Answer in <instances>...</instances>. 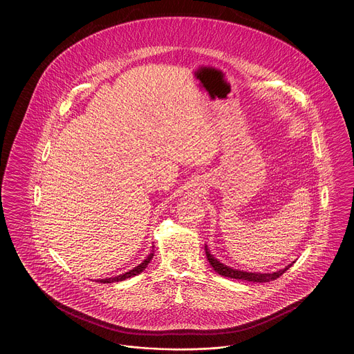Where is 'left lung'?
Returning <instances> with one entry per match:
<instances>
[{"label": "left lung", "mask_w": 354, "mask_h": 354, "mask_svg": "<svg viewBox=\"0 0 354 354\" xmlns=\"http://www.w3.org/2000/svg\"><path fill=\"white\" fill-rule=\"evenodd\" d=\"M205 250H206V257L210 263V266L213 267V270L216 272L219 273L221 276H225V277H230V279H241V280H246V281H256V283H266V281H271L274 280L277 277H280L283 273L286 272L292 264L287 266L286 268L280 270V271H276L273 273H259V272H246V271H240V270H234V268H230L222 263H219L217 259L210 253V250L207 249V246H205Z\"/></svg>", "instance_id": "left-lung-1"}]
</instances>
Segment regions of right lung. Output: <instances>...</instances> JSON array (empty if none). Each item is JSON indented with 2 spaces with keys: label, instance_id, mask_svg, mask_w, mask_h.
<instances>
[{
  "label": "right lung",
  "instance_id": "obj_1",
  "mask_svg": "<svg viewBox=\"0 0 354 354\" xmlns=\"http://www.w3.org/2000/svg\"><path fill=\"white\" fill-rule=\"evenodd\" d=\"M152 257H153V252H152V253H149V254H148V257H147L141 264H138L137 267H135L133 270H131L129 272L118 274V276H115V277L101 279V280H98V281H100V283H114V281H122V280H127V279H129V277H133V276H136L138 273L142 272V271L147 268V266L149 264V261L152 260Z\"/></svg>",
  "mask_w": 354,
  "mask_h": 354
}]
</instances>
